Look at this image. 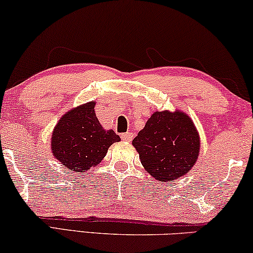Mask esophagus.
<instances>
[{
	"mask_svg": "<svg viewBox=\"0 0 253 253\" xmlns=\"http://www.w3.org/2000/svg\"><path fill=\"white\" fill-rule=\"evenodd\" d=\"M121 137H122V139L124 141H130L133 138V133L132 132H126V133H122V136H121Z\"/></svg>",
	"mask_w": 253,
	"mask_h": 253,
	"instance_id": "34e87169",
	"label": "esophagus"
}]
</instances>
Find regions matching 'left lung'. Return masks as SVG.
<instances>
[{
    "mask_svg": "<svg viewBox=\"0 0 253 253\" xmlns=\"http://www.w3.org/2000/svg\"><path fill=\"white\" fill-rule=\"evenodd\" d=\"M132 145L145 170L167 183L191 170L199 157L200 137L188 114L164 110L152 114Z\"/></svg>",
    "mask_w": 253,
    "mask_h": 253,
    "instance_id": "obj_1",
    "label": "left lung"
}]
</instances>
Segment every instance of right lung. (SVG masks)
Wrapping results in <instances>:
<instances>
[{"mask_svg": "<svg viewBox=\"0 0 253 253\" xmlns=\"http://www.w3.org/2000/svg\"><path fill=\"white\" fill-rule=\"evenodd\" d=\"M95 102L75 107L58 120L51 133L53 157L68 170L85 172L98 166L107 151L121 138L114 130H105L94 112Z\"/></svg>", "mask_w": 253, "mask_h": 253, "instance_id": "obj_1", "label": "right lung"}]
</instances>
